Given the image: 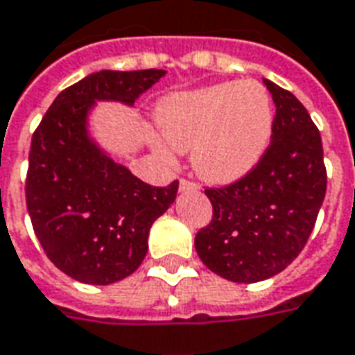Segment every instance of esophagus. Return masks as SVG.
<instances>
[{
    "mask_svg": "<svg viewBox=\"0 0 355 355\" xmlns=\"http://www.w3.org/2000/svg\"><path fill=\"white\" fill-rule=\"evenodd\" d=\"M180 190H198L196 182H192V180H188V178H180Z\"/></svg>",
    "mask_w": 355,
    "mask_h": 355,
    "instance_id": "obj_1",
    "label": "esophagus"
}]
</instances>
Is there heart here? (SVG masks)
<instances>
[{
	"instance_id": "1",
	"label": "heart",
	"mask_w": 355,
	"mask_h": 355,
	"mask_svg": "<svg viewBox=\"0 0 355 355\" xmlns=\"http://www.w3.org/2000/svg\"><path fill=\"white\" fill-rule=\"evenodd\" d=\"M157 124L175 151H192V167L208 182L227 184L257 167L274 130V105L257 81H229L161 101ZM167 157L168 149L157 146Z\"/></svg>"
}]
</instances>
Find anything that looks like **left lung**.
Masks as SVG:
<instances>
[{
	"mask_svg": "<svg viewBox=\"0 0 355 355\" xmlns=\"http://www.w3.org/2000/svg\"><path fill=\"white\" fill-rule=\"evenodd\" d=\"M276 105L272 139L257 167L221 188H206L214 216L196 252L214 274L254 284L288 268L303 250L327 194L319 128L295 95L264 79Z\"/></svg>",
	"mask_w": 355,
	"mask_h": 355,
	"instance_id": "obj_1",
	"label": "left lung"
}]
</instances>
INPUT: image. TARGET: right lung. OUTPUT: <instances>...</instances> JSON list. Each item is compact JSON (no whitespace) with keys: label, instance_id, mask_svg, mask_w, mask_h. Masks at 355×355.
I'll return each instance as SVG.
<instances>
[{"label":"right lung","instance_id":"obj_1","mask_svg":"<svg viewBox=\"0 0 355 355\" xmlns=\"http://www.w3.org/2000/svg\"><path fill=\"white\" fill-rule=\"evenodd\" d=\"M163 69H103L64 89L33 134L25 196L46 257L69 278L108 286L134 274L153 221L175 202L178 180L151 187L89 137L96 101L132 107Z\"/></svg>","mask_w":355,"mask_h":355}]
</instances>
